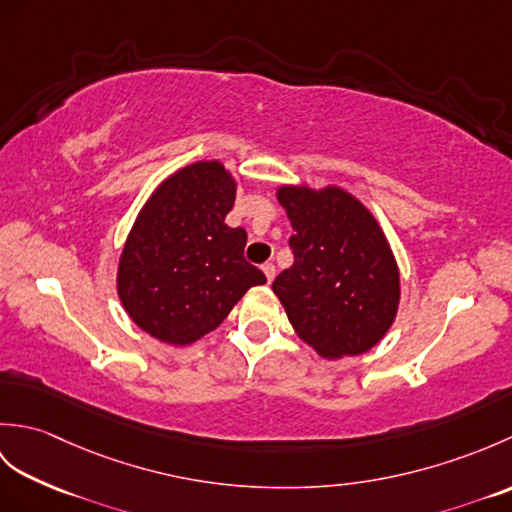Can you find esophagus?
<instances>
[{
	"label": "esophagus",
	"mask_w": 512,
	"mask_h": 512,
	"mask_svg": "<svg viewBox=\"0 0 512 512\" xmlns=\"http://www.w3.org/2000/svg\"><path fill=\"white\" fill-rule=\"evenodd\" d=\"M262 270H264L268 284H273V279H275V266H273V264H264Z\"/></svg>",
	"instance_id": "esophagus-1"
}]
</instances>
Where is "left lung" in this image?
Masks as SVG:
<instances>
[{"mask_svg": "<svg viewBox=\"0 0 512 512\" xmlns=\"http://www.w3.org/2000/svg\"><path fill=\"white\" fill-rule=\"evenodd\" d=\"M277 200L295 235V264L275 281L292 330L328 361L383 341L396 321L400 270L367 206L336 184H279Z\"/></svg>", "mask_w": 512, "mask_h": 512, "instance_id": "1", "label": "left lung"}]
</instances>
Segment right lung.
<instances>
[{
  "mask_svg": "<svg viewBox=\"0 0 512 512\" xmlns=\"http://www.w3.org/2000/svg\"><path fill=\"white\" fill-rule=\"evenodd\" d=\"M242 176L195 160L151 191L116 270L127 317L156 341L191 345L213 332L248 288L266 284L244 259L246 231L224 220Z\"/></svg>",
  "mask_w": 512,
  "mask_h": 512,
  "instance_id": "obj_1",
  "label": "right lung"
}]
</instances>
